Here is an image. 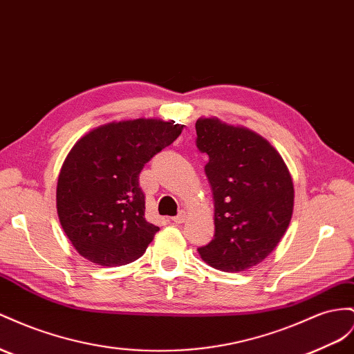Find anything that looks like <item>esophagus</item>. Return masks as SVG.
I'll list each match as a JSON object with an SVG mask.
<instances>
[{
  "label": "esophagus",
  "instance_id": "1",
  "mask_svg": "<svg viewBox=\"0 0 354 354\" xmlns=\"http://www.w3.org/2000/svg\"><path fill=\"white\" fill-rule=\"evenodd\" d=\"M186 221V214H185V212H181V213H178L177 216H174L173 217V222L176 223V225H181Z\"/></svg>",
  "mask_w": 354,
  "mask_h": 354
}]
</instances>
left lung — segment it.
<instances>
[{"label":"left lung","instance_id":"obj_1","mask_svg":"<svg viewBox=\"0 0 354 354\" xmlns=\"http://www.w3.org/2000/svg\"><path fill=\"white\" fill-rule=\"evenodd\" d=\"M195 128L214 199V238L198 252L216 270L245 271L274 250L290 223V173L259 133L216 118H201Z\"/></svg>","mask_w":354,"mask_h":354}]
</instances>
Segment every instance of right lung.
Here are the masks:
<instances>
[{"label":"right lung","instance_id":"right-lung-1","mask_svg":"<svg viewBox=\"0 0 354 354\" xmlns=\"http://www.w3.org/2000/svg\"><path fill=\"white\" fill-rule=\"evenodd\" d=\"M185 125L159 119L111 122L86 133L66 155L56 208L68 240L101 266L137 261L159 227L146 221L140 173Z\"/></svg>","mask_w":354,"mask_h":354}]
</instances>
